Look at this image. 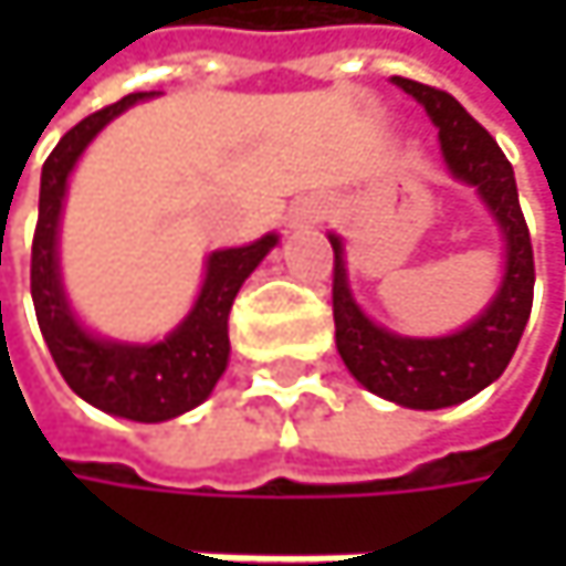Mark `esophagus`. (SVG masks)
I'll return each instance as SVG.
<instances>
[{
	"instance_id": "34e87169",
	"label": "esophagus",
	"mask_w": 566,
	"mask_h": 566,
	"mask_svg": "<svg viewBox=\"0 0 566 566\" xmlns=\"http://www.w3.org/2000/svg\"><path fill=\"white\" fill-rule=\"evenodd\" d=\"M317 222V212L314 209H301L297 216H294V226H301V229H307V226H314Z\"/></svg>"
}]
</instances>
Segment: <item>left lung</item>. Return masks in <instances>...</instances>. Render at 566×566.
Returning a JSON list of instances; mask_svg holds the SVG:
<instances>
[{"instance_id": "1", "label": "left lung", "mask_w": 566, "mask_h": 566, "mask_svg": "<svg viewBox=\"0 0 566 566\" xmlns=\"http://www.w3.org/2000/svg\"><path fill=\"white\" fill-rule=\"evenodd\" d=\"M399 91L416 97L439 127V144L452 179L472 186L492 212L502 245L505 272L492 301L465 327L446 337H402L370 321L357 304L344 239L331 232L334 249V327L337 354L360 387L406 409H446L482 394L495 384L517 350L534 297V252L517 206L514 170L492 134L446 91L390 77Z\"/></svg>"}]
</instances>
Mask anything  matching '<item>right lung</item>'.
Listing matches in <instances>:
<instances>
[{"label":"right lung","mask_w":566,"mask_h":566,"mask_svg":"<svg viewBox=\"0 0 566 566\" xmlns=\"http://www.w3.org/2000/svg\"><path fill=\"white\" fill-rule=\"evenodd\" d=\"M157 91L127 94L117 104L84 117L71 127L42 167L39 226L32 242V301L42 337L55 357L61 377L84 402L134 422H167L216 390L229 367V311L245 279L279 245V232H269L239 249H216L206 259L202 287L189 314L164 340L130 344L94 334L74 314L61 282V212L67 179L91 140L124 111L150 101Z\"/></svg>","instance_id":"1"}]
</instances>
